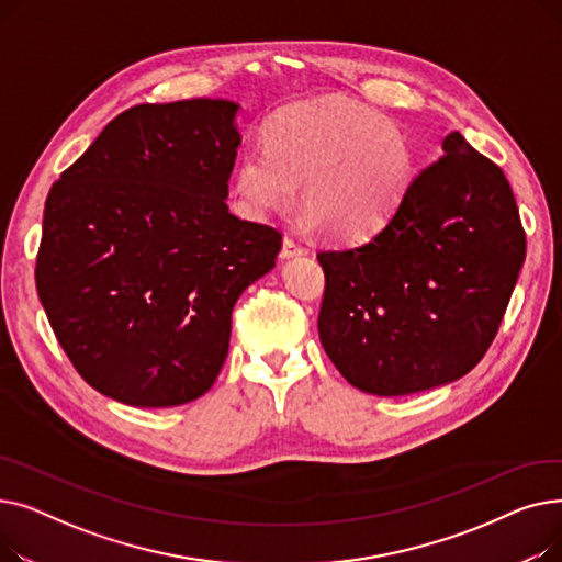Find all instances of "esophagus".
<instances>
[{"mask_svg":"<svg viewBox=\"0 0 562 562\" xmlns=\"http://www.w3.org/2000/svg\"><path fill=\"white\" fill-rule=\"evenodd\" d=\"M307 252V248L305 246H301L296 239H291V236H284L282 239V259H291V257H301V255H305Z\"/></svg>","mask_w":562,"mask_h":562,"instance_id":"34e87169","label":"esophagus"}]
</instances>
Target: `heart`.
<instances>
[{"mask_svg": "<svg viewBox=\"0 0 562 562\" xmlns=\"http://www.w3.org/2000/svg\"><path fill=\"white\" fill-rule=\"evenodd\" d=\"M415 150L394 121L346 98L289 106L273 117L266 147H248L236 164L234 189L244 212H284L303 184L305 223L335 241H364L403 202Z\"/></svg>", "mask_w": 562, "mask_h": 562, "instance_id": "obj_1", "label": "heart"}]
</instances>
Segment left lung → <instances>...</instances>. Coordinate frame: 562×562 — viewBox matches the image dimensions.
I'll return each mask as SVG.
<instances>
[{"label": "left lung", "instance_id": "obj_1", "mask_svg": "<svg viewBox=\"0 0 562 562\" xmlns=\"http://www.w3.org/2000/svg\"><path fill=\"white\" fill-rule=\"evenodd\" d=\"M441 150L371 239L316 255L326 273L321 344L367 394L426 392L474 369L526 257L504 170L460 132Z\"/></svg>", "mask_w": 562, "mask_h": 562}]
</instances>
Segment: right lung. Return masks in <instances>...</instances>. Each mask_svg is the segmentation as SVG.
I'll return each instance as SVG.
<instances>
[{
	"label": "right lung",
	"mask_w": 562,
	"mask_h": 562,
	"mask_svg": "<svg viewBox=\"0 0 562 562\" xmlns=\"http://www.w3.org/2000/svg\"><path fill=\"white\" fill-rule=\"evenodd\" d=\"M239 104H138L45 200L38 299L77 373L134 407L200 398L227 358L232 310L282 234L229 214Z\"/></svg>",
	"instance_id": "1"
}]
</instances>
